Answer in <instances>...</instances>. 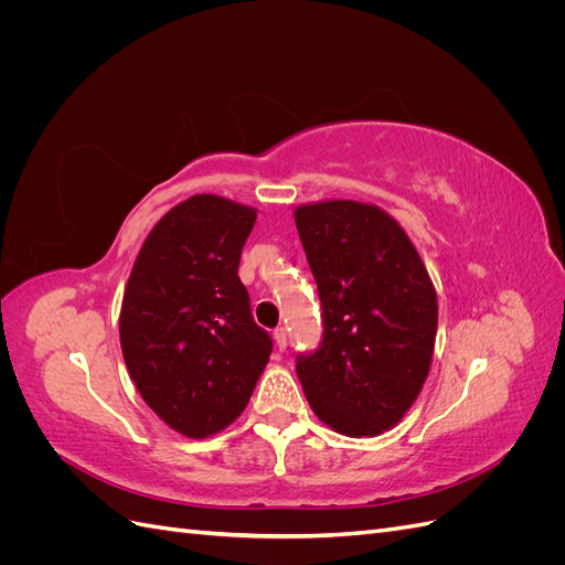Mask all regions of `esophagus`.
Masks as SVG:
<instances>
[{
	"label": "esophagus",
	"instance_id": "esophagus-1",
	"mask_svg": "<svg viewBox=\"0 0 565 565\" xmlns=\"http://www.w3.org/2000/svg\"><path fill=\"white\" fill-rule=\"evenodd\" d=\"M273 337H276V347H278L280 351H285V349H287V332H285V328H278L276 334H273Z\"/></svg>",
	"mask_w": 565,
	"mask_h": 565
}]
</instances>
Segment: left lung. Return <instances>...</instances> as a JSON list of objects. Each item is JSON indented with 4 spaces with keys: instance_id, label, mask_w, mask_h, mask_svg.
Masks as SVG:
<instances>
[{
    "instance_id": "8db88e82",
    "label": "left lung",
    "mask_w": 565,
    "mask_h": 565,
    "mask_svg": "<svg viewBox=\"0 0 565 565\" xmlns=\"http://www.w3.org/2000/svg\"><path fill=\"white\" fill-rule=\"evenodd\" d=\"M322 303V341L297 358L311 409L337 434L396 426L431 367L438 299L419 252L377 204L324 200L295 210Z\"/></svg>"
}]
</instances>
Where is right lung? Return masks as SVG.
Wrapping results in <instances>:
<instances>
[{
    "label": "right lung",
    "instance_id": "obj_1",
    "mask_svg": "<svg viewBox=\"0 0 565 565\" xmlns=\"http://www.w3.org/2000/svg\"><path fill=\"white\" fill-rule=\"evenodd\" d=\"M256 210L193 195L169 210L136 256L119 311L131 382L167 426L207 438L241 417L273 341L237 278Z\"/></svg>",
    "mask_w": 565,
    "mask_h": 565
}]
</instances>
